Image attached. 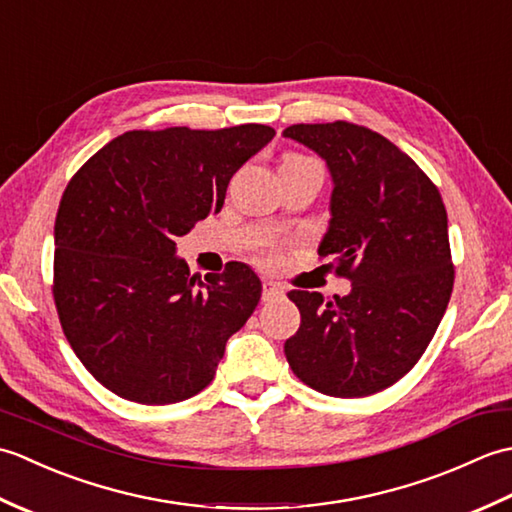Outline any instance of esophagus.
I'll list each match as a JSON object with an SVG mask.
<instances>
[{"instance_id": "esophagus-1", "label": "esophagus", "mask_w": 512, "mask_h": 512, "mask_svg": "<svg viewBox=\"0 0 512 512\" xmlns=\"http://www.w3.org/2000/svg\"><path fill=\"white\" fill-rule=\"evenodd\" d=\"M284 295H286L284 286L275 284V281H264V301H273V299H279Z\"/></svg>"}]
</instances>
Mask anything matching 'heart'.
<instances>
[{
    "mask_svg": "<svg viewBox=\"0 0 512 512\" xmlns=\"http://www.w3.org/2000/svg\"><path fill=\"white\" fill-rule=\"evenodd\" d=\"M301 167L321 169L317 160L301 156V154H286L284 158H281V169H301ZM253 253H255L257 262L262 266H273L279 262V257H281V242L273 235H262L253 242Z\"/></svg>",
    "mask_w": 512,
    "mask_h": 512,
    "instance_id": "b5f03b06",
    "label": "heart"
}]
</instances>
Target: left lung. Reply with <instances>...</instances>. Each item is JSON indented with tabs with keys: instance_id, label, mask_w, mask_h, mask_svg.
I'll return each mask as SVG.
<instances>
[{
	"instance_id": "1",
	"label": "left lung",
	"mask_w": 512,
	"mask_h": 512,
	"mask_svg": "<svg viewBox=\"0 0 512 512\" xmlns=\"http://www.w3.org/2000/svg\"><path fill=\"white\" fill-rule=\"evenodd\" d=\"M332 173V220L319 246L347 297L290 290L301 325L284 345L292 372L336 398L383 391L420 361L449 306L455 270L436 184L385 136L347 121L290 125Z\"/></svg>"
}]
</instances>
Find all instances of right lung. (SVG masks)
<instances>
[{
    "instance_id": "1",
    "label": "right lung",
    "mask_w": 512,
    "mask_h": 512,
    "mask_svg": "<svg viewBox=\"0 0 512 512\" xmlns=\"http://www.w3.org/2000/svg\"><path fill=\"white\" fill-rule=\"evenodd\" d=\"M275 129L125 132L74 173L54 222L52 295L65 339L103 387L171 405L211 383L226 341L255 312L246 264L195 281L176 239L224 204L235 171Z\"/></svg>"
}]
</instances>
